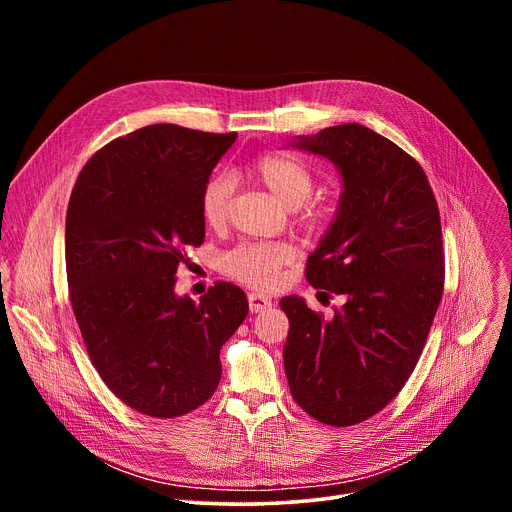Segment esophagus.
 I'll use <instances>...</instances> for the list:
<instances>
[{
  "instance_id": "obj_1",
  "label": "esophagus",
  "mask_w": 512,
  "mask_h": 512,
  "mask_svg": "<svg viewBox=\"0 0 512 512\" xmlns=\"http://www.w3.org/2000/svg\"><path fill=\"white\" fill-rule=\"evenodd\" d=\"M271 306H273V302H271L267 296H263V294H249V310H251L253 314L265 312V310L271 308Z\"/></svg>"
}]
</instances>
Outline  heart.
Instances as JSON below:
<instances>
[{"instance_id": "heart-1", "label": "heart", "mask_w": 512, "mask_h": 512, "mask_svg": "<svg viewBox=\"0 0 512 512\" xmlns=\"http://www.w3.org/2000/svg\"><path fill=\"white\" fill-rule=\"evenodd\" d=\"M247 172L285 208L302 206L314 188L310 172L300 162L279 154L255 158ZM231 192L233 186L227 176H214L204 184L200 192V214L210 229H221L227 223ZM291 261H294V249L287 243H247L227 253L223 267L225 273L247 285L269 289L277 283L279 271Z\"/></svg>"}]
</instances>
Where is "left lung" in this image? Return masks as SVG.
<instances>
[{
  "label": "left lung",
  "mask_w": 512,
  "mask_h": 512,
  "mask_svg": "<svg viewBox=\"0 0 512 512\" xmlns=\"http://www.w3.org/2000/svg\"><path fill=\"white\" fill-rule=\"evenodd\" d=\"M289 148L326 158L342 178L306 277L346 302L324 320L304 298H281L285 375L306 413L346 427L389 405L421 356L444 291L440 210L421 166L360 123L298 135Z\"/></svg>",
  "instance_id": "obj_1"
}]
</instances>
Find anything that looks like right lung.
<instances>
[{
    "label": "right lung",
    "mask_w": 512,
    "mask_h": 512,
    "mask_svg": "<svg viewBox=\"0 0 512 512\" xmlns=\"http://www.w3.org/2000/svg\"><path fill=\"white\" fill-rule=\"evenodd\" d=\"M235 139L141 127L99 150L72 188L70 304L97 373L143 415L180 417L208 401L221 348L249 314L233 283H214L198 304L174 289L184 249L204 241L200 192Z\"/></svg>",
    "instance_id": "obj_1"
}]
</instances>
